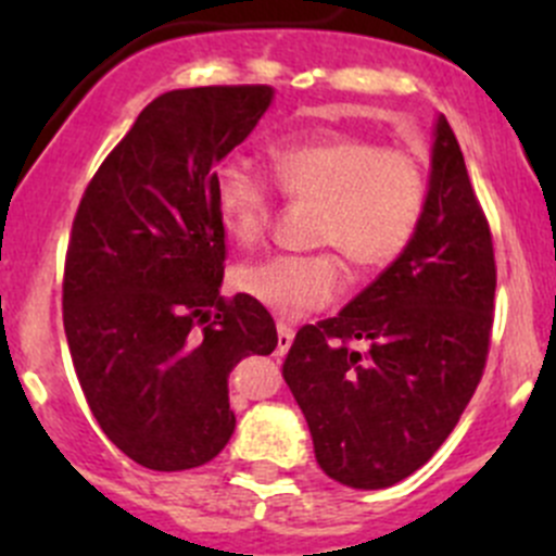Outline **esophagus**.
<instances>
[{
    "instance_id": "obj_1",
    "label": "esophagus",
    "mask_w": 556,
    "mask_h": 556,
    "mask_svg": "<svg viewBox=\"0 0 556 556\" xmlns=\"http://www.w3.org/2000/svg\"><path fill=\"white\" fill-rule=\"evenodd\" d=\"M293 336H295V330L290 328L285 319H279L277 323V352L279 355H285V352L290 350V344H293Z\"/></svg>"
}]
</instances>
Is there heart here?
Here are the masks:
<instances>
[{
	"mask_svg": "<svg viewBox=\"0 0 556 556\" xmlns=\"http://www.w3.org/2000/svg\"><path fill=\"white\" fill-rule=\"evenodd\" d=\"M274 182L299 204H314L312 242L330 244L309 255H274L247 263L237 288L282 317L328 306L344 288V263L363 271L390 266L417 237L428 206V174L408 150L355 134H328L271 148ZM215 204L226 231L255 247L274 215L271 188L239 161L215 172Z\"/></svg>",
	"mask_w": 556,
	"mask_h": 556,
	"instance_id": "b5f03b06",
	"label": "heart"
}]
</instances>
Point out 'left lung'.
I'll list each match as a JSON object with an SVG mask.
<instances>
[{
	"instance_id": "left-lung-1",
	"label": "left lung",
	"mask_w": 556,
	"mask_h": 556,
	"mask_svg": "<svg viewBox=\"0 0 556 556\" xmlns=\"http://www.w3.org/2000/svg\"><path fill=\"white\" fill-rule=\"evenodd\" d=\"M495 285L490 223L441 115L417 237L282 363L330 479L382 490L433 457L484 377Z\"/></svg>"
}]
</instances>
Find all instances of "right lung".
<instances>
[{"label": "right lung", "instance_id": "1", "mask_svg": "<svg viewBox=\"0 0 556 556\" xmlns=\"http://www.w3.org/2000/svg\"><path fill=\"white\" fill-rule=\"evenodd\" d=\"M271 93L204 86L153 99L72 220L64 330L77 382L106 439L150 470L217 457L237 428L228 374L277 346L266 306L220 295L228 252L215 204L217 164Z\"/></svg>", "mask_w": 556, "mask_h": 556}]
</instances>
